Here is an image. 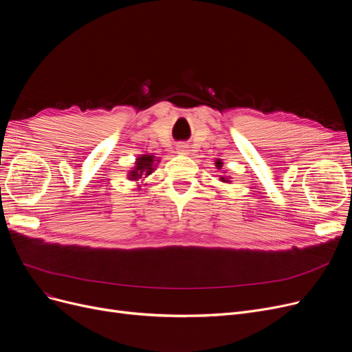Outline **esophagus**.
Segmentation results:
<instances>
[{
	"label": "esophagus",
	"instance_id": "34e87169",
	"mask_svg": "<svg viewBox=\"0 0 352 352\" xmlns=\"http://www.w3.org/2000/svg\"><path fill=\"white\" fill-rule=\"evenodd\" d=\"M187 145H184V144H181V145H178L177 146V153H179V154H186L188 150H187Z\"/></svg>",
	"mask_w": 352,
	"mask_h": 352
}]
</instances>
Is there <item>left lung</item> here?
<instances>
[{
	"label": "left lung",
	"instance_id": "obj_1",
	"mask_svg": "<svg viewBox=\"0 0 352 352\" xmlns=\"http://www.w3.org/2000/svg\"><path fill=\"white\" fill-rule=\"evenodd\" d=\"M215 164H217V168H221V166H223V162H221L219 160H218ZM223 181H227V179H224V178H223Z\"/></svg>",
	"mask_w": 352,
	"mask_h": 352
}]
</instances>
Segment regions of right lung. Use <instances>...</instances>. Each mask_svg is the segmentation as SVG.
Returning a JSON list of instances; mask_svg holds the SVG:
<instances>
[{
  "label": "right lung",
  "mask_w": 352,
  "mask_h": 352,
  "mask_svg": "<svg viewBox=\"0 0 352 352\" xmlns=\"http://www.w3.org/2000/svg\"><path fill=\"white\" fill-rule=\"evenodd\" d=\"M153 162H154V157L153 155H142L137 160L135 164V170L131 171V179H138L142 175H150V173H153Z\"/></svg>",
  "instance_id": "obj_1"
}]
</instances>
